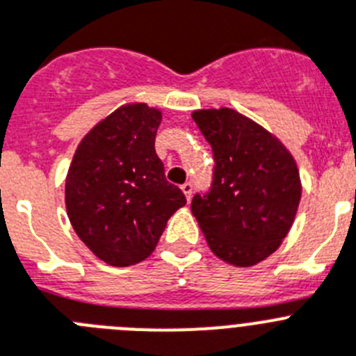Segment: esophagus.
<instances>
[{"instance_id":"esophagus-1","label":"esophagus","mask_w":356,"mask_h":356,"mask_svg":"<svg viewBox=\"0 0 356 356\" xmlns=\"http://www.w3.org/2000/svg\"><path fill=\"white\" fill-rule=\"evenodd\" d=\"M181 190L184 192V195H186V199L190 201L192 199V192H193V184L192 183H184L183 186H181Z\"/></svg>"}]
</instances>
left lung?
I'll use <instances>...</instances> for the list:
<instances>
[{
    "label": "left lung",
    "mask_w": 356,
    "mask_h": 356,
    "mask_svg": "<svg viewBox=\"0 0 356 356\" xmlns=\"http://www.w3.org/2000/svg\"><path fill=\"white\" fill-rule=\"evenodd\" d=\"M193 121L210 143L213 173L192 213L215 255L253 266L280 246L298 201L297 164L277 137L235 110H199Z\"/></svg>",
    "instance_id": "obj_1"
}]
</instances>
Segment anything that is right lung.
Segmentation results:
<instances>
[{"mask_svg":"<svg viewBox=\"0 0 356 356\" xmlns=\"http://www.w3.org/2000/svg\"><path fill=\"white\" fill-rule=\"evenodd\" d=\"M159 124V110L143 103L122 106L86 134L68 168V219L106 264L145 261L166 220L186 204L155 154Z\"/></svg>","mask_w":356,"mask_h":356,"instance_id":"add662e5","label":"right lung"}]
</instances>
